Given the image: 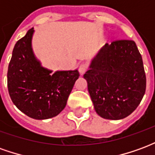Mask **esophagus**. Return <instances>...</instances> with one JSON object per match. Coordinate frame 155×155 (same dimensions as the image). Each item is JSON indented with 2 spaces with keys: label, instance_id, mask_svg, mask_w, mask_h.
Returning <instances> with one entry per match:
<instances>
[{
  "label": "esophagus",
  "instance_id": "1",
  "mask_svg": "<svg viewBox=\"0 0 155 155\" xmlns=\"http://www.w3.org/2000/svg\"><path fill=\"white\" fill-rule=\"evenodd\" d=\"M87 71V65L84 64H81L79 67V72L81 73V74H83L85 73V71Z\"/></svg>",
  "mask_w": 155,
  "mask_h": 155
}]
</instances>
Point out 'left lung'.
I'll return each instance as SVG.
<instances>
[{
	"instance_id": "left-lung-1",
	"label": "left lung",
	"mask_w": 155,
	"mask_h": 155,
	"mask_svg": "<svg viewBox=\"0 0 155 155\" xmlns=\"http://www.w3.org/2000/svg\"><path fill=\"white\" fill-rule=\"evenodd\" d=\"M84 78L95 112L106 120H122L138 107L146 89L143 60L135 42L105 44L91 59Z\"/></svg>"
}]
</instances>
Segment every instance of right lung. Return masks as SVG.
<instances>
[{
  "instance_id": "obj_1",
  "label": "right lung",
  "mask_w": 155,
  "mask_h": 155,
  "mask_svg": "<svg viewBox=\"0 0 155 155\" xmlns=\"http://www.w3.org/2000/svg\"><path fill=\"white\" fill-rule=\"evenodd\" d=\"M34 28L19 40L8 66L7 85L12 102L22 113L35 120L56 116L66 105L80 74L44 67L32 49Z\"/></svg>"
}]
</instances>
